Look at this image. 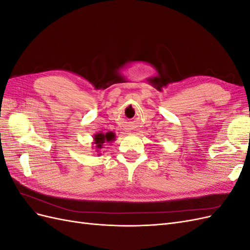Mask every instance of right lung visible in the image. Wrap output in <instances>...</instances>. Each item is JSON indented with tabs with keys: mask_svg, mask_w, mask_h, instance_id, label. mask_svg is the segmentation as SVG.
Instances as JSON below:
<instances>
[{
	"mask_svg": "<svg viewBox=\"0 0 250 250\" xmlns=\"http://www.w3.org/2000/svg\"><path fill=\"white\" fill-rule=\"evenodd\" d=\"M115 133L113 132H106V133H103V132H100V133H96L94 135V142L93 144H95L97 149H102L103 148V144L105 143H110L112 141H115ZM98 151V150H97Z\"/></svg>",
	"mask_w": 250,
	"mask_h": 250,
	"instance_id": "right-lung-1",
	"label": "right lung"
}]
</instances>
